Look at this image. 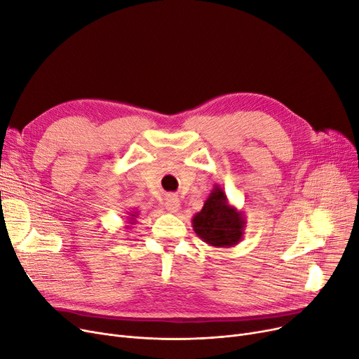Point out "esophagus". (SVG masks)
Segmentation results:
<instances>
[{"label":"esophagus","mask_w":359,"mask_h":359,"mask_svg":"<svg viewBox=\"0 0 359 359\" xmlns=\"http://www.w3.org/2000/svg\"><path fill=\"white\" fill-rule=\"evenodd\" d=\"M164 207H165V210H167L168 212H177L179 207H180V201H179V198L175 196V195H168V196H165V199H164Z\"/></svg>","instance_id":"34e87169"}]
</instances>
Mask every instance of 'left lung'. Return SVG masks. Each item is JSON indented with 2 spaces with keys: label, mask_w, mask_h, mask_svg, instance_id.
I'll return each mask as SVG.
<instances>
[{
  "label": "left lung",
  "mask_w": 359,
  "mask_h": 359,
  "mask_svg": "<svg viewBox=\"0 0 359 359\" xmlns=\"http://www.w3.org/2000/svg\"><path fill=\"white\" fill-rule=\"evenodd\" d=\"M198 238L214 248H231L245 235L246 220L242 211L233 207L223 188L214 184L204 207L192 218Z\"/></svg>",
  "instance_id": "obj_1"
}]
</instances>
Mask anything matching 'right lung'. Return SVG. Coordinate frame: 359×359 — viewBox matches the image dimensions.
Here are the masks:
<instances>
[{"label": "right lung", "instance_id": "add662e5", "mask_svg": "<svg viewBox=\"0 0 359 359\" xmlns=\"http://www.w3.org/2000/svg\"><path fill=\"white\" fill-rule=\"evenodd\" d=\"M137 215H139V211H129V212H128L126 223H128L129 226H126V229H130V226L136 223V218H137Z\"/></svg>", "mask_w": 359, "mask_h": 359}]
</instances>
